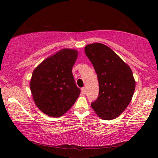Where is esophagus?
<instances>
[{
    "instance_id": "esophagus-1",
    "label": "esophagus",
    "mask_w": 158,
    "mask_h": 158,
    "mask_svg": "<svg viewBox=\"0 0 158 158\" xmlns=\"http://www.w3.org/2000/svg\"><path fill=\"white\" fill-rule=\"evenodd\" d=\"M81 93H82V94H84V95L85 94V93H86V89H85V87H83L81 89Z\"/></svg>"
}]
</instances>
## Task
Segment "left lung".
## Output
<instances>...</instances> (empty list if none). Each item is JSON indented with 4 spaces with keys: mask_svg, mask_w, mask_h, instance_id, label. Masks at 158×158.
Instances as JSON below:
<instances>
[{
    "mask_svg": "<svg viewBox=\"0 0 158 158\" xmlns=\"http://www.w3.org/2000/svg\"><path fill=\"white\" fill-rule=\"evenodd\" d=\"M85 53L94 67L100 89L91 107L101 118H116L132 100L135 89L132 72L113 50L103 44H88Z\"/></svg>",
    "mask_w": 158,
    "mask_h": 158,
    "instance_id": "1",
    "label": "left lung"
}]
</instances>
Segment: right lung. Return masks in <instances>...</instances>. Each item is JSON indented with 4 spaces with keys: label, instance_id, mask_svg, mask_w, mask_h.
<instances>
[{
    "label": "right lung",
    "instance_id": "right-lung-1",
    "mask_svg": "<svg viewBox=\"0 0 158 158\" xmlns=\"http://www.w3.org/2000/svg\"><path fill=\"white\" fill-rule=\"evenodd\" d=\"M77 55L75 49H62L34 69L30 84L32 95L40 110L48 116H62L81 93L72 73Z\"/></svg>",
    "mask_w": 158,
    "mask_h": 158
}]
</instances>
